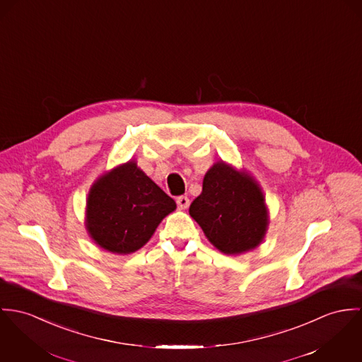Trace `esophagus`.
<instances>
[{
    "mask_svg": "<svg viewBox=\"0 0 362 362\" xmlns=\"http://www.w3.org/2000/svg\"><path fill=\"white\" fill-rule=\"evenodd\" d=\"M176 204L180 209H186L190 205V200H189L187 196H180V197L176 199Z\"/></svg>",
    "mask_w": 362,
    "mask_h": 362,
    "instance_id": "34e87169",
    "label": "esophagus"
}]
</instances>
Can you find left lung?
I'll list each match as a JSON object with an SVG mask.
<instances>
[{"mask_svg": "<svg viewBox=\"0 0 362 362\" xmlns=\"http://www.w3.org/2000/svg\"><path fill=\"white\" fill-rule=\"evenodd\" d=\"M208 240L236 255L255 248L265 236L268 214L258 183L245 172L219 161L205 173L202 192L189 209Z\"/></svg>", "mask_w": 362, "mask_h": 362, "instance_id": "obj_1", "label": "left lung"}]
</instances>
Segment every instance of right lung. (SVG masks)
<instances>
[{
  "label": "right lung",
  "mask_w": 362,
  "mask_h": 362,
  "mask_svg": "<svg viewBox=\"0 0 362 362\" xmlns=\"http://www.w3.org/2000/svg\"><path fill=\"white\" fill-rule=\"evenodd\" d=\"M176 202L129 161L101 176L90 189L86 226L101 248L130 254L154 235Z\"/></svg>",
  "instance_id": "1"
}]
</instances>
